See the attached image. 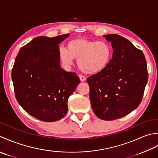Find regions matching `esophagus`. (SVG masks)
Returning a JSON list of instances; mask_svg holds the SVG:
<instances>
[{
	"label": "esophagus",
	"instance_id": "34e87169",
	"mask_svg": "<svg viewBox=\"0 0 158 158\" xmlns=\"http://www.w3.org/2000/svg\"><path fill=\"white\" fill-rule=\"evenodd\" d=\"M79 78H80V81H81V82H84V81H85V80H86V78L84 76L79 75Z\"/></svg>",
	"mask_w": 158,
	"mask_h": 158
}]
</instances>
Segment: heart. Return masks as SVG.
I'll use <instances>...</instances> for the list:
<instances>
[{"mask_svg": "<svg viewBox=\"0 0 158 158\" xmlns=\"http://www.w3.org/2000/svg\"><path fill=\"white\" fill-rule=\"evenodd\" d=\"M67 50L61 47L59 55L60 62L66 67L72 65L73 59L78 60V65L84 73L95 74L102 72L110 63L112 48L105 41L89 40L77 38L67 44Z\"/></svg>", "mask_w": 158, "mask_h": 158, "instance_id": "obj_1", "label": "heart"}]
</instances>
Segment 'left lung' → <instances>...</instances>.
Instances as JSON below:
<instances>
[{
    "label": "left lung",
    "mask_w": 158,
    "mask_h": 158,
    "mask_svg": "<svg viewBox=\"0 0 158 158\" xmlns=\"http://www.w3.org/2000/svg\"><path fill=\"white\" fill-rule=\"evenodd\" d=\"M103 37L112 43V58L104 70L89 77L87 82L94 113L102 120L112 121L139 106L148 72L144 54L130 41L117 34Z\"/></svg>",
    "instance_id": "8db88e82"
}]
</instances>
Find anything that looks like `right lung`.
I'll return each instance as SVG.
<instances>
[{
  "label": "right lung",
  "instance_id": "obj_1",
  "mask_svg": "<svg viewBox=\"0 0 158 158\" xmlns=\"http://www.w3.org/2000/svg\"><path fill=\"white\" fill-rule=\"evenodd\" d=\"M69 34L40 36L20 48L11 72L15 98L22 108L45 122L62 118L67 100L80 84L75 73L60 65L59 44Z\"/></svg>",
  "mask_w": 158,
  "mask_h": 158
}]
</instances>
